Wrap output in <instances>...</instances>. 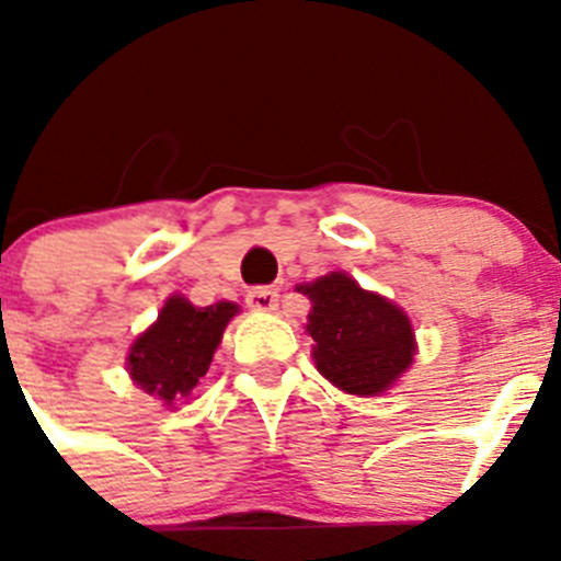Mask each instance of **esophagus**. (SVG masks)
I'll use <instances>...</instances> for the list:
<instances>
[{
  "mask_svg": "<svg viewBox=\"0 0 561 561\" xmlns=\"http://www.w3.org/2000/svg\"><path fill=\"white\" fill-rule=\"evenodd\" d=\"M276 301H279V293L274 287H252L247 293V304L257 312H271V309H276Z\"/></svg>",
  "mask_w": 561,
  "mask_h": 561,
  "instance_id": "esophagus-1",
  "label": "esophagus"
}]
</instances>
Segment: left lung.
Listing matches in <instances>:
<instances>
[{"label": "left lung", "mask_w": 561, "mask_h": 561, "mask_svg": "<svg viewBox=\"0 0 561 561\" xmlns=\"http://www.w3.org/2000/svg\"><path fill=\"white\" fill-rule=\"evenodd\" d=\"M298 290L309 296L307 331L325 380L355 396H377L410 369L415 336L407 314L347 274H328Z\"/></svg>", "instance_id": "8db88e82"}]
</instances>
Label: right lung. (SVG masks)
<instances>
[{"mask_svg":"<svg viewBox=\"0 0 561 561\" xmlns=\"http://www.w3.org/2000/svg\"><path fill=\"white\" fill-rule=\"evenodd\" d=\"M236 312L239 307L230 301L197 309L186 298H168L160 320L135 339L127 358L133 380L165 404L186 399L211 366L214 350Z\"/></svg>","mask_w":561,"mask_h":561,"instance_id":"add662e5","label":"right lung"}]
</instances>
